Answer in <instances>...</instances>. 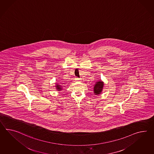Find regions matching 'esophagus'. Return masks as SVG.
<instances>
[{"mask_svg":"<svg viewBox=\"0 0 154 154\" xmlns=\"http://www.w3.org/2000/svg\"><path fill=\"white\" fill-rule=\"evenodd\" d=\"M75 79L76 81H80V79H81L79 78V77H75Z\"/></svg>","mask_w":154,"mask_h":154,"instance_id":"34e87169","label":"esophagus"}]
</instances>
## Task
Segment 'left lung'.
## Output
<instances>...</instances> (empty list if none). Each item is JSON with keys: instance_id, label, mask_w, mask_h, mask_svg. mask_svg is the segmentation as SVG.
Masks as SVG:
<instances>
[{"instance_id": "obj_1", "label": "left lung", "mask_w": 154, "mask_h": 154, "mask_svg": "<svg viewBox=\"0 0 154 154\" xmlns=\"http://www.w3.org/2000/svg\"><path fill=\"white\" fill-rule=\"evenodd\" d=\"M103 83L102 81H99L98 82L94 87V92L96 94H100L102 90L103 89Z\"/></svg>"}]
</instances>
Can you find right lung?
<instances>
[{"mask_svg":"<svg viewBox=\"0 0 154 154\" xmlns=\"http://www.w3.org/2000/svg\"><path fill=\"white\" fill-rule=\"evenodd\" d=\"M57 88V90H58V91L60 90V91L61 90H62V88H61V87H60V85H57L56 86Z\"/></svg>","mask_w":154,"mask_h":154,"instance_id":"right-lung-1","label":"right lung"}]
</instances>
